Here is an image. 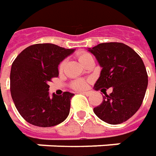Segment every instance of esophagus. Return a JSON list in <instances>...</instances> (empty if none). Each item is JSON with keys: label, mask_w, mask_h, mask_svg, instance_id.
I'll list each match as a JSON object with an SVG mask.
<instances>
[{"label": "esophagus", "mask_w": 156, "mask_h": 156, "mask_svg": "<svg viewBox=\"0 0 156 156\" xmlns=\"http://www.w3.org/2000/svg\"><path fill=\"white\" fill-rule=\"evenodd\" d=\"M81 93L83 94H85V95H87V96H88V95H90V94H92V92H91V91H83V92H81Z\"/></svg>", "instance_id": "esophagus-1"}]
</instances>
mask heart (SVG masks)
I'll use <instances>...</instances> for the list:
<instances>
[{
    "instance_id": "heart-1",
    "label": "heart",
    "mask_w": 156,
    "mask_h": 156,
    "mask_svg": "<svg viewBox=\"0 0 156 156\" xmlns=\"http://www.w3.org/2000/svg\"><path fill=\"white\" fill-rule=\"evenodd\" d=\"M92 58V55H89L88 53H86V52H81L78 55V59L80 61V62L82 63L83 65L85 64V62H87L88 59ZM65 64H66V61H62V62L60 63L59 65V71H62L64 69V67H65ZM87 81L84 80V79H77V80H75L71 82L70 86L73 89H75V90H82L84 88L87 87Z\"/></svg>"
}]
</instances>
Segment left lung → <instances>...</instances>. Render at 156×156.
Segmentation results:
<instances>
[{
    "mask_svg": "<svg viewBox=\"0 0 156 156\" xmlns=\"http://www.w3.org/2000/svg\"><path fill=\"white\" fill-rule=\"evenodd\" d=\"M102 68L95 90L113 91L102 103L94 108L101 120L109 124H120L132 117L140 108L147 87V74L140 55L121 42L100 43L88 48Z\"/></svg>",
    "mask_w": 156,
    "mask_h": 156,
    "instance_id": "1",
    "label": "left lung"
}]
</instances>
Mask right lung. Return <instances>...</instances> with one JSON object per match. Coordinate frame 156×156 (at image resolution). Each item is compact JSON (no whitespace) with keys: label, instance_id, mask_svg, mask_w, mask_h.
Instances as JSON below:
<instances>
[{"label":"right lung","instance_id":"1","mask_svg":"<svg viewBox=\"0 0 156 156\" xmlns=\"http://www.w3.org/2000/svg\"><path fill=\"white\" fill-rule=\"evenodd\" d=\"M74 51L40 43L27 47L15 58L10 72V92L17 110L28 123L48 128L68 117L74 94L50 96L48 83L59 75L60 62Z\"/></svg>","mask_w":156,"mask_h":156}]
</instances>
